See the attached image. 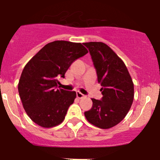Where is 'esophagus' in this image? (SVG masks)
<instances>
[{"label": "esophagus", "instance_id": "esophagus-1", "mask_svg": "<svg viewBox=\"0 0 160 160\" xmlns=\"http://www.w3.org/2000/svg\"><path fill=\"white\" fill-rule=\"evenodd\" d=\"M76 94H77V98H83L86 97L84 94H82L81 92H79V91H77V92H76Z\"/></svg>", "mask_w": 160, "mask_h": 160}]
</instances>
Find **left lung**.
I'll return each instance as SVG.
<instances>
[{
  "instance_id": "left-lung-1",
  "label": "left lung",
  "mask_w": 160,
  "mask_h": 160,
  "mask_svg": "<svg viewBox=\"0 0 160 160\" xmlns=\"http://www.w3.org/2000/svg\"><path fill=\"white\" fill-rule=\"evenodd\" d=\"M83 44L90 51L102 94L101 100L91 99L92 107L84 114L94 126L108 129L119 123L130 111L134 84L122 59L107 45L96 42Z\"/></svg>"
}]
</instances>
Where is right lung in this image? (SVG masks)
<instances>
[{
  "mask_svg": "<svg viewBox=\"0 0 160 160\" xmlns=\"http://www.w3.org/2000/svg\"><path fill=\"white\" fill-rule=\"evenodd\" d=\"M88 53L81 43L55 41L48 43L24 67L18 92L25 112L45 128L63 122L75 91L58 89V79L65 78L70 65Z\"/></svg>",
  "mask_w": 160,
  "mask_h": 160,
  "instance_id": "1",
  "label": "right lung"
}]
</instances>
